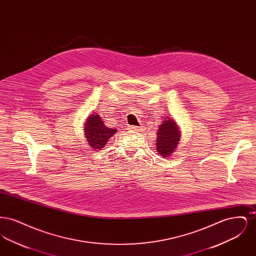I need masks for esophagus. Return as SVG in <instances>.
<instances>
[{
    "label": "esophagus",
    "instance_id": "esophagus-1",
    "mask_svg": "<svg viewBox=\"0 0 256 256\" xmlns=\"http://www.w3.org/2000/svg\"><path fill=\"white\" fill-rule=\"evenodd\" d=\"M128 130H134V132H140V130H143V128L136 126H128Z\"/></svg>",
    "mask_w": 256,
    "mask_h": 256
}]
</instances>
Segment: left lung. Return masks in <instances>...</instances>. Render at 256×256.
Returning <instances> with one entry per match:
<instances>
[{"label":"left lung","instance_id":"1","mask_svg":"<svg viewBox=\"0 0 256 256\" xmlns=\"http://www.w3.org/2000/svg\"><path fill=\"white\" fill-rule=\"evenodd\" d=\"M180 137L182 130L178 124L172 118L167 117L158 130V152L163 158H169L178 146Z\"/></svg>","mask_w":256,"mask_h":256}]
</instances>
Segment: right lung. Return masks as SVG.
<instances>
[{
	"instance_id": "obj_1",
	"label": "right lung",
	"mask_w": 256,
	"mask_h": 256,
	"mask_svg": "<svg viewBox=\"0 0 256 256\" xmlns=\"http://www.w3.org/2000/svg\"><path fill=\"white\" fill-rule=\"evenodd\" d=\"M84 132L90 148L100 150L108 144L110 137L117 132V130L108 128L98 113H91L86 120Z\"/></svg>"
}]
</instances>
